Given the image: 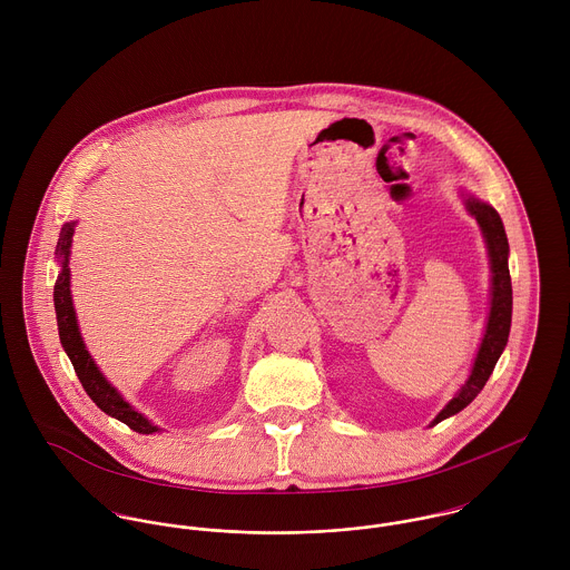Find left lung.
I'll list each match as a JSON object with an SVG mask.
<instances>
[{
	"mask_svg": "<svg viewBox=\"0 0 570 570\" xmlns=\"http://www.w3.org/2000/svg\"><path fill=\"white\" fill-rule=\"evenodd\" d=\"M465 204V210L476 219L483 239L488 245L489 269H491V287H489V314L488 325L483 340L479 344L470 377L465 384L456 391V395L443 406V410L430 421V428L436 425L439 421L461 412L463 407L470 406L474 397L483 391L488 384L489 375L502 355L507 340H509V328H511V276H509V242L504 235V226L495 208H491L479 197L470 195L468 190H459Z\"/></svg>",
	"mask_w": 570,
	"mask_h": 570,
	"instance_id": "8db88e82",
	"label": "left lung"
}]
</instances>
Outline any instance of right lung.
<instances>
[{"label":"right lung","instance_id":"1","mask_svg":"<svg viewBox=\"0 0 570 570\" xmlns=\"http://www.w3.org/2000/svg\"><path fill=\"white\" fill-rule=\"evenodd\" d=\"M75 228L77 222H68L61 228L59 242H57V263H59V276L55 283V312H57V325H59V337L61 344L81 380L85 393L89 395V400L100 407L105 414L127 423L131 430L140 432V434H154V432H163V428H158L151 419H147L142 412H138L131 406L120 393L118 389H114L107 377L100 373V368L96 366L91 353L87 351L85 342H82L81 328L77 321V312H75V303H72V292H70V254H72V237H75Z\"/></svg>","mask_w":570,"mask_h":570}]
</instances>
